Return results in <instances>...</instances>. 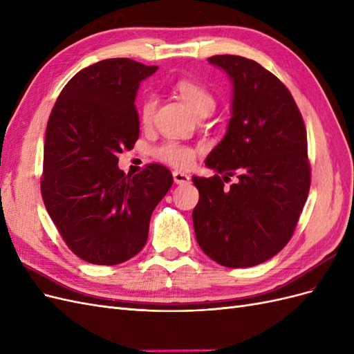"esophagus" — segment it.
Masks as SVG:
<instances>
[{
    "label": "esophagus",
    "mask_w": 354,
    "mask_h": 354,
    "mask_svg": "<svg viewBox=\"0 0 354 354\" xmlns=\"http://www.w3.org/2000/svg\"><path fill=\"white\" fill-rule=\"evenodd\" d=\"M173 177H174L176 185H189L190 183V177L186 173H181V171H174Z\"/></svg>",
    "instance_id": "34e87169"
}]
</instances>
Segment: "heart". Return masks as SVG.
I'll list each match as a JSON object with an SVG mask.
<instances>
[{
  "label": "heart",
  "instance_id": "1",
  "mask_svg": "<svg viewBox=\"0 0 354 354\" xmlns=\"http://www.w3.org/2000/svg\"><path fill=\"white\" fill-rule=\"evenodd\" d=\"M176 90L180 95V99L187 104V108L194 112L195 116L203 112H212L214 108H216V100H214L212 94L198 82L189 80L178 81L176 85ZM155 106L156 102L152 97H149L145 102L142 108V122L145 125L151 124L155 112ZM153 156L159 160H162V162L177 168H189L195 160L194 149H190L185 145H180L177 142H165L162 145H159L153 149Z\"/></svg>",
  "mask_w": 354,
  "mask_h": 354
}]
</instances>
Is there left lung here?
<instances>
[{
  "label": "left lung",
  "mask_w": 354,
  "mask_h": 354,
  "mask_svg": "<svg viewBox=\"0 0 354 354\" xmlns=\"http://www.w3.org/2000/svg\"><path fill=\"white\" fill-rule=\"evenodd\" d=\"M208 63L232 82L230 120L205 160L218 174L192 177L199 190L192 218L201 250L242 269L272 259L292 236L310 189L307 134L291 93L273 73L241 56ZM233 174L239 181L224 188Z\"/></svg>",
  "instance_id": "left-lung-1"
}]
</instances>
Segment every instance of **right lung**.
I'll return each mask as SVG.
<instances>
[{
    "mask_svg": "<svg viewBox=\"0 0 354 354\" xmlns=\"http://www.w3.org/2000/svg\"><path fill=\"white\" fill-rule=\"evenodd\" d=\"M156 71L130 59L94 63L65 85L50 113L42 201L72 252L88 263L113 266L140 252L152 212L173 186L162 165L136 176L118 167L140 131L138 87Z\"/></svg>",
    "mask_w": 354,
    "mask_h": 354,
    "instance_id": "add662e5",
    "label": "right lung"
}]
</instances>
